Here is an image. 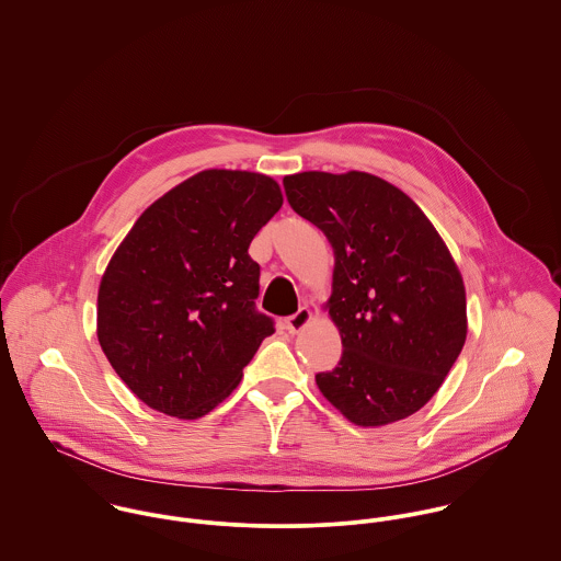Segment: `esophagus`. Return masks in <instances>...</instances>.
<instances>
[{
  "label": "esophagus",
  "mask_w": 561,
  "mask_h": 561,
  "mask_svg": "<svg viewBox=\"0 0 561 561\" xmlns=\"http://www.w3.org/2000/svg\"><path fill=\"white\" fill-rule=\"evenodd\" d=\"M310 322L311 311L308 310V308H299L293 316L286 318V329H288L290 333H299V331H304Z\"/></svg>",
  "instance_id": "esophagus-1"
}]
</instances>
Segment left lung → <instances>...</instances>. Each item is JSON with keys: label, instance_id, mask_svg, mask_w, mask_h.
<instances>
[{"label": "left lung", "instance_id": "8db88e82", "mask_svg": "<svg viewBox=\"0 0 561 561\" xmlns=\"http://www.w3.org/2000/svg\"><path fill=\"white\" fill-rule=\"evenodd\" d=\"M284 188L335 255L324 310L344 351L316 374L320 393L364 428L417 413L467 340L465 282L445 241L404 191L368 172H299Z\"/></svg>", "mask_w": 561, "mask_h": 561}]
</instances>
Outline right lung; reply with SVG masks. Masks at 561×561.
Returning a JSON list of instances; mask_svg holds the SVG:
<instances>
[{"mask_svg":"<svg viewBox=\"0 0 561 561\" xmlns=\"http://www.w3.org/2000/svg\"><path fill=\"white\" fill-rule=\"evenodd\" d=\"M282 204L266 174L204 170L152 202L114 251L96 335L150 409L179 420L210 413L273 333L253 308L260 266L248 250Z\"/></svg>","mask_w":561,"mask_h":561,"instance_id":"1","label":"right lung"}]
</instances>
